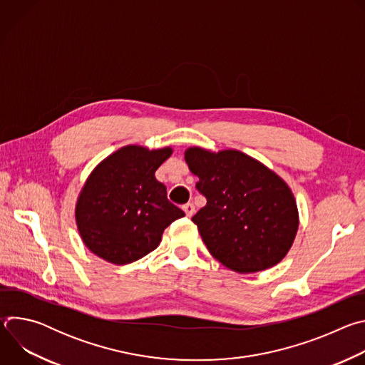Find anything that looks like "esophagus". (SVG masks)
Returning <instances> with one entry per match:
<instances>
[{
	"label": "esophagus",
	"instance_id": "1",
	"mask_svg": "<svg viewBox=\"0 0 365 365\" xmlns=\"http://www.w3.org/2000/svg\"><path fill=\"white\" fill-rule=\"evenodd\" d=\"M183 211L186 212V215L190 218L193 214H195V205L193 203H186V205H183Z\"/></svg>",
	"mask_w": 365,
	"mask_h": 365
}]
</instances>
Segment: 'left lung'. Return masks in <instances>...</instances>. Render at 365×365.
I'll return each instance as SVG.
<instances>
[{
    "label": "left lung",
    "mask_w": 365,
    "mask_h": 365,
    "mask_svg": "<svg viewBox=\"0 0 365 365\" xmlns=\"http://www.w3.org/2000/svg\"><path fill=\"white\" fill-rule=\"evenodd\" d=\"M185 160L199 178L196 189L206 197L192 221L218 262L241 274L280 263L299 228L297 205L287 183L238 150L190 147Z\"/></svg>",
    "instance_id": "8db88e82"
}]
</instances>
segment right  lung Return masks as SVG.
Here are the masks:
<instances>
[{"label": "right lung", "mask_w": 365, "mask_h": 365, "mask_svg": "<svg viewBox=\"0 0 365 365\" xmlns=\"http://www.w3.org/2000/svg\"><path fill=\"white\" fill-rule=\"evenodd\" d=\"M172 148L125 145L86 179L75 218L83 244L113 264H128L158 248L163 231L185 212L168 199L154 173Z\"/></svg>", "instance_id": "obj_1"}]
</instances>
